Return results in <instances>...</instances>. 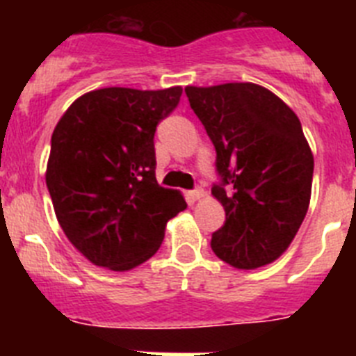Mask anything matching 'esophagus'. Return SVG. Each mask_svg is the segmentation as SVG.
I'll list each match as a JSON object with an SVG mask.
<instances>
[{
	"label": "esophagus",
	"mask_w": 356,
	"mask_h": 356,
	"mask_svg": "<svg viewBox=\"0 0 356 356\" xmlns=\"http://www.w3.org/2000/svg\"><path fill=\"white\" fill-rule=\"evenodd\" d=\"M187 197L191 201H200L205 197V191H203V188H194V191H188Z\"/></svg>",
	"instance_id": "obj_1"
}]
</instances>
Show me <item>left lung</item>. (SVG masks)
<instances>
[{"instance_id": "left-lung-1", "label": "left lung", "mask_w": 356, "mask_h": 356, "mask_svg": "<svg viewBox=\"0 0 356 356\" xmlns=\"http://www.w3.org/2000/svg\"><path fill=\"white\" fill-rule=\"evenodd\" d=\"M216 147L222 181L212 196L226 221L213 253L237 269L275 262L294 241L312 194L314 155L298 115L257 83L185 87Z\"/></svg>"}]
</instances>
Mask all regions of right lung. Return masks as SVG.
Wrapping results in <instances>:
<instances>
[{
    "label": "right lung",
    "mask_w": 356,
    "mask_h": 356,
    "mask_svg": "<svg viewBox=\"0 0 356 356\" xmlns=\"http://www.w3.org/2000/svg\"><path fill=\"white\" fill-rule=\"evenodd\" d=\"M181 87H106L72 103L51 135L46 185L58 225L85 259L130 271L159 251L169 219L187 209L155 178L156 124Z\"/></svg>",
    "instance_id": "add662e5"
}]
</instances>
